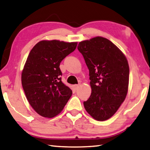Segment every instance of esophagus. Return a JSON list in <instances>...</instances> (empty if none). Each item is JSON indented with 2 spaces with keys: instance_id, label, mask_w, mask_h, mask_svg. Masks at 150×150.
<instances>
[{
  "instance_id": "esophagus-1",
  "label": "esophagus",
  "mask_w": 150,
  "mask_h": 150,
  "mask_svg": "<svg viewBox=\"0 0 150 150\" xmlns=\"http://www.w3.org/2000/svg\"><path fill=\"white\" fill-rule=\"evenodd\" d=\"M80 86V84H75V85H73V89H74L75 90H77V89L79 88V87Z\"/></svg>"
}]
</instances>
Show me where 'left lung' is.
Segmentation results:
<instances>
[{"label":"left lung","mask_w":150,"mask_h":150,"mask_svg":"<svg viewBox=\"0 0 150 150\" xmlns=\"http://www.w3.org/2000/svg\"><path fill=\"white\" fill-rule=\"evenodd\" d=\"M89 69L91 94L84 102L94 119L104 121L116 113L126 98L129 85L128 60L119 47L102 37L79 43Z\"/></svg>","instance_id":"left-lung-1"}]
</instances>
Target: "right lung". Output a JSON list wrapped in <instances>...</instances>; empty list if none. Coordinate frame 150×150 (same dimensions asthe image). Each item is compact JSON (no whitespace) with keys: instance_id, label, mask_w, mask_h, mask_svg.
<instances>
[{"instance_id":"right-lung-1","label":"right lung","mask_w":150,"mask_h":150,"mask_svg":"<svg viewBox=\"0 0 150 150\" xmlns=\"http://www.w3.org/2000/svg\"><path fill=\"white\" fill-rule=\"evenodd\" d=\"M77 42L43 40L36 44L22 69L21 81L31 106L44 117L59 115L72 95L60 78V63L77 47Z\"/></svg>"}]
</instances>
